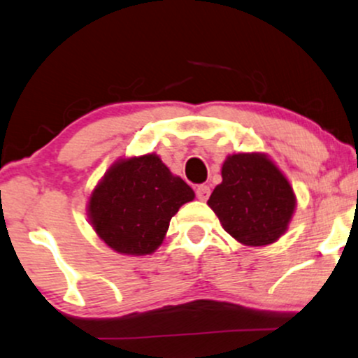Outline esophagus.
I'll return each instance as SVG.
<instances>
[{
  "mask_svg": "<svg viewBox=\"0 0 358 358\" xmlns=\"http://www.w3.org/2000/svg\"><path fill=\"white\" fill-rule=\"evenodd\" d=\"M195 194H197L199 200H207L210 195V188H209V185H199L197 188H195Z\"/></svg>",
  "mask_w": 358,
  "mask_h": 358,
  "instance_id": "obj_1",
  "label": "esophagus"
}]
</instances>
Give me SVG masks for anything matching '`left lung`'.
<instances>
[{"mask_svg":"<svg viewBox=\"0 0 358 358\" xmlns=\"http://www.w3.org/2000/svg\"><path fill=\"white\" fill-rule=\"evenodd\" d=\"M222 182L207 200L224 231L245 246L272 245L287 231L296 194L287 176L263 152L229 155Z\"/></svg>","mask_w":358,"mask_h":358,"instance_id":"left-lung-1","label":"left lung"}]
</instances>
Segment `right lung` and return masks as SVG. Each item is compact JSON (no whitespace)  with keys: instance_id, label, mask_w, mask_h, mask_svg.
Listing matches in <instances>:
<instances>
[{"instance_id":"1","label":"right lung","mask_w":358,"mask_h":358,"mask_svg":"<svg viewBox=\"0 0 358 358\" xmlns=\"http://www.w3.org/2000/svg\"><path fill=\"white\" fill-rule=\"evenodd\" d=\"M194 199L158 155L132 156L115 161L93 188L88 219L113 251L144 257L159 248L173 215Z\"/></svg>"}]
</instances>
